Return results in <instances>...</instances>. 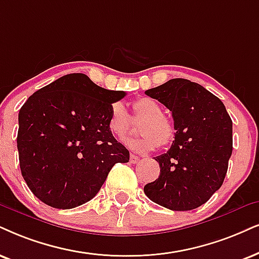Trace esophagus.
<instances>
[{
    "label": "esophagus",
    "mask_w": 259,
    "mask_h": 259,
    "mask_svg": "<svg viewBox=\"0 0 259 259\" xmlns=\"http://www.w3.org/2000/svg\"><path fill=\"white\" fill-rule=\"evenodd\" d=\"M140 161V158L137 155H134V154H130V162L132 163H137Z\"/></svg>",
    "instance_id": "obj_1"
}]
</instances>
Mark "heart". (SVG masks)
<instances>
[{
    "label": "heart",
    "mask_w": 259,
    "mask_h": 259,
    "mask_svg": "<svg viewBox=\"0 0 259 259\" xmlns=\"http://www.w3.org/2000/svg\"><path fill=\"white\" fill-rule=\"evenodd\" d=\"M133 120L143 122L139 132L142 136L126 141V146L134 152L146 153L156 149L160 143L168 145L175 136V126L171 120L162 114V109L158 101L143 97L133 101ZM132 119L122 103H114L110 107L107 117V129L117 140H124L130 132Z\"/></svg>",
    "instance_id": "1"
}]
</instances>
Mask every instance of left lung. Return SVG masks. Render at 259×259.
Segmentation results:
<instances>
[{
	"label": "left lung",
	"mask_w": 259,
	"mask_h": 259,
	"mask_svg": "<svg viewBox=\"0 0 259 259\" xmlns=\"http://www.w3.org/2000/svg\"><path fill=\"white\" fill-rule=\"evenodd\" d=\"M146 94L172 111L175 141L156 156L160 176L145 186L153 202L171 210L198 208L221 188L233 149L232 119L214 94L185 78H172Z\"/></svg>",
	"instance_id": "1"
}]
</instances>
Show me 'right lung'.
<instances>
[{"label":"right lung","instance_id":"add662e5","mask_svg":"<svg viewBox=\"0 0 259 259\" xmlns=\"http://www.w3.org/2000/svg\"><path fill=\"white\" fill-rule=\"evenodd\" d=\"M123 91L68 74L40 88L19 111L18 150L26 184L45 204L71 209L96 196L129 150L111 135L107 117Z\"/></svg>","mask_w":259,"mask_h":259}]
</instances>
